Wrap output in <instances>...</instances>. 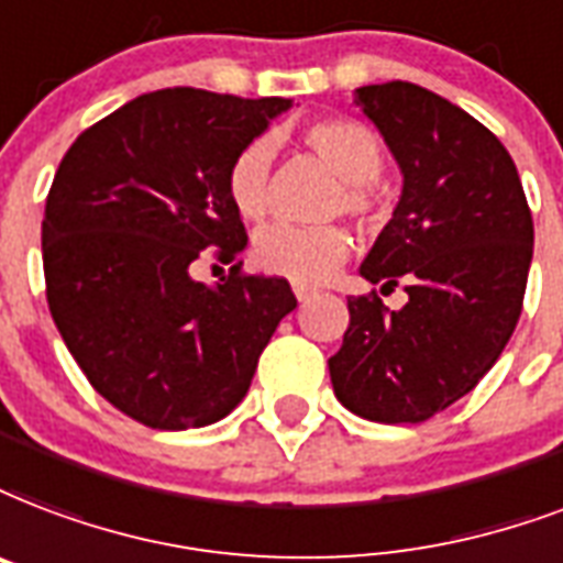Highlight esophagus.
I'll list each match as a JSON object with an SVG mask.
<instances>
[{
    "mask_svg": "<svg viewBox=\"0 0 563 563\" xmlns=\"http://www.w3.org/2000/svg\"><path fill=\"white\" fill-rule=\"evenodd\" d=\"M291 291H295V298L298 300H307L312 295L310 286H303V283H291Z\"/></svg>",
    "mask_w": 563,
    "mask_h": 563,
    "instance_id": "1",
    "label": "esophagus"
}]
</instances>
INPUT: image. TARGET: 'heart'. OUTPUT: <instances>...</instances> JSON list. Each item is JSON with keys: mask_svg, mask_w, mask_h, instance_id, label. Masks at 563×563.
I'll return each mask as SVG.
<instances>
[{"mask_svg": "<svg viewBox=\"0 0 563 563\" xmlns=\"http://www.w3.org/2000/svg\"><path fill=\"white\" fill-rule=\"evenodd\" d=\"M303 141L328 162L342 186L333 195V212H349L357 221H372L380 209L375 179L384 167V147L368 126L349 118L316 120L303 129ZM272 139L247 141L227 167V195L235 212L260 221L268 212L272 183ZM351 235L345 227L274 224L253 239V263L274 277L295 283H321L345 263Z\"/></svg>", "mask_w": 563, "mask_h": 563, "instance_id": "b5f03b06", "label": "heart"}]
</instances>
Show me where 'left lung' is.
<instances>
[{
  "mask_svg": "<svg viewBox=\"0 0 563 563\" xmlns=\"http://www.w3.org/2000/svg\"><path fill=\"white\" fill-rule=\"evenodd\" d=\"M401 167V197L360 265L396 286L349 298L351 324L328 360L330 384L372 422H424L475 389L499 360L522 312L534 224L520 174L490 129L413 81L354 93Z\"/></svg>",
  "mask_w": 563,
  "mask_h": 563,
  "instance_id": "left-lung-1",
  "label": "left lung"
}]
</instances>
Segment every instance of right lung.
Returning a JSON list of instances; mask_svg holds the SVG:
<instances>
[{
	"label": "right lung",
	"instance_id": "add662e5",
	"mask_svg": "<svg viewBox=\"0 0 563 563\" xmlns=\"http://www.w3.org/2000/svg\"><path fill=\"white\" fill-rule=\"evenodd\" d=\"M291 100L200 88L141 93L85 129L46 197V300L64 345L109 405L158 431L224 419L298 300L283 277H191L244 251L227 167Z\"/></svg>",
	"mask_w": 563,
	"mask_h": 563
}]
</instances>
